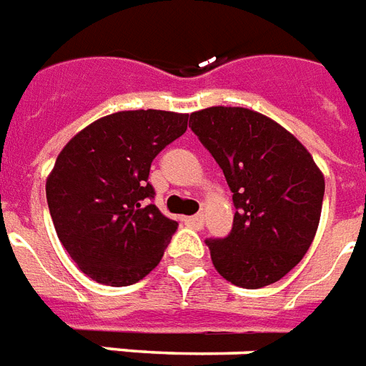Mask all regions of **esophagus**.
<instances>
[{"label": "esophagus", "instance_id": "1", "mask_svg": "<svg viewBox=\"0 0 366 366\" xmlns=\"http://www.w3.org/2000/svg\"><path fill=\"white\" fill-rule=\"evenodd\" d=\"M187 227H191V229H197L200 230L204 227V217L202 215H192V217H187L185 219Z\"/></svg>", "mask_w": 366, "mask_h": 366}]
</instances>
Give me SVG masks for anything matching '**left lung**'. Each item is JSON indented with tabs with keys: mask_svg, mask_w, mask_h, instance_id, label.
<instances>
[{
	"mask_svg": "<svg viewBox=\"0 0 366 366\" xmlns=\"http://www.w3.org/2000/svg\"><path fill=\"white\" fill-rule=\"evenodd\" d=\"M189 124L223 169L236 207L229 236L206 239L213 266L238 287L276 283L314 239L323 174L293 134L257 111L207 107Z\"/></svg>",
	"mask_w": 366,
	"mask_h": 366,
	"instance_id": "left-lung-1",
	"label": "left lung"
}]
</instances>
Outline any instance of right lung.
<instances>
[{
  "label": "right lung",
  "mask_w": 366,
  "mask_h": 366,
  "mask_svg": "<svg viewBox=\"0 0 366 366\" xmlns=\"http://www.w3.org/2000/svg\"><path fill=\"white\" fill-rule=\"evenodd\" d=\"M189 115L113 113L73 137L46 179L58 238L94 282L127 287L159 264L177 221L153 204L154 157L187 130Z\"/></svg>",
  "instance_id": "add662e5"
}]
</instances>
